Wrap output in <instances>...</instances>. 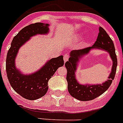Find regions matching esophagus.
I'll return each instance as SVG.
<instances>
[{
    "label": "esophagus",
    "instance_id": "1",
    "mask_svg": "<svg viewBox=\"0 0 123 123\" xmlns=\"http://www.w3.org/2000/svg\"><path fill=\"white\" fill-rule=\"evenodd\" d=\"M69 60V55L68 54H65L64 55V62H67Z\"/></svg>",
    "mask_w": 123,
    "mask_h": 123
}]
</instances>
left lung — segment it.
I'll return each instance as SVG.
<instances>
[{
  "instance_id": "obj_1",
  "label": "left lung",
  "mask_w": 123,
  "mask_h": 123,
  "mask_svg": "<svg viewBox=\"0 0 123 123\" xmlns=\"http://www.w3.org/2000/svg\"><path fill=\"white\" fill-rule=\"evenodd\" d=\"M99 32L97 40L93 46L83 49L72 50L70 52L69 61H67L65 64V66L67 69L66 79L68 91L73 98L82 101H91L104 93L111 86L116 74L117 62L114 43L103 27H99ZM95 49L105 50L110 54L113 61L111 73L108 80L101 85L80 84L75 77L78 62L82 56L88 54L91 50Z\"/></svg>"
}]
</instances>
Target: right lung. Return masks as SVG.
<instances>
[{
  "mask_svg": "<svg viewBox=\"0 0 123 123\" xmlns=\"http://www.w3.org/2000/svg\"><path fill=\"white\" fill-rule=\"evenodd\" d=\"M49 24L37 22L25 27L18 32L11 42L6 58V73L11 86L24 98L36 100L46 94L48 81L59 67L63 66V56L49 59L38 71L24 74L15 67V58L18 50L32 37L49 32Z\"/></svg>",
  "mask_w": 123,
  "mask_h": 123,
  "instance_id": "1",
  "label": "right lung"
}]
</instances>
